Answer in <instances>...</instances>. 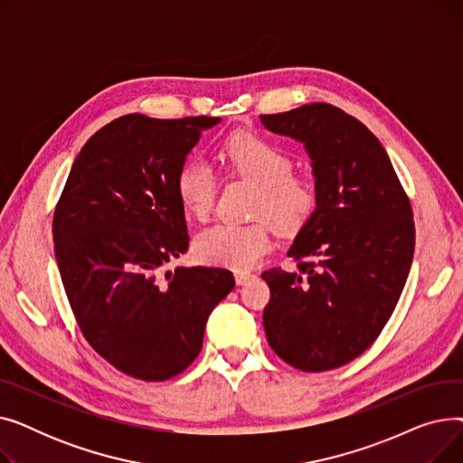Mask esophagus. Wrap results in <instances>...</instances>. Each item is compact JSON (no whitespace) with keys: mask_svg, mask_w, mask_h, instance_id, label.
Listing matches in <instances>:
<instances>
[{"mask_svg":"<svg viewBox=\"0 0 463 463\" xmlns=\"http://www.w3.org/2000/svg\"><path fill=\"white\" fill-rule=\"evenodd\" d=\"M253 278L251 272H234V279L238 285H246Z\"/></svg>","mask_w":463,"mask_h":463,"instance_id":"obj_1","label":"esophagus"}]
</instances>
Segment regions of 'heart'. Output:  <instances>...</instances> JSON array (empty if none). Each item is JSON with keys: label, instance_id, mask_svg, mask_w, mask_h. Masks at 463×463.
Listing matches in <instances>:
<instances>
[{"label": "heart", "instance_id": "1", "mask_svg": "<svg viewBox=\"0 0 463 463\" xmlns=\"http://www.w3.org/2000/svg\"><path fill=\"white\" fill-rule=\"evenodd\" d=\"M232 175L257 187L253 217L266 219L278 232L293 234L311 217L317 194L309 180L290 175L293 157L274 142L253 133H236L222 148ZM176 193L185 212L206 219L217 194L213 170L199 161H187L176 176ZM270 250L264 222L251 225L217 223L194 238L193 251L199 260L234 270H246Z\"/></svg>", "mask_w": 463, "mask_h": 463}]
</instances>
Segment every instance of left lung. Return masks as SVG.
<instances>
[{
    "instance_id": "obj_1",
    "label": "left lung",
    "mask_w": 463,
    "mask_h": 463,
    "mask_svg": "<svg viewBox=\"0 0 463 463\" xmlns=\"http://www.w3.org/2000/svg\"><path fill=\"white\" fill-rule=\"evenodd\" d=\"M260 121L304 144L317 194L287 253L298 272L260 274L266 339L302 372L334 370L375 342L400 300L415 253L411 203L377 137L342 109L311 103Z\"/></svg>"
}]
</instances>
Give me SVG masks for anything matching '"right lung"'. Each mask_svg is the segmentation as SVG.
I'll list each match as a JSON object with an SVG mask.
<instances>
[{"label":"right lung","instance_id":"obj_1","mask_svg":"<svg viewBox=\"0 0 463 463\" xmlns=\"http://www.w3.org/2000/svg\"><path fill=\"white\" fill-rule=\"evenodd\" d=\"M222 118L121 116L77 156L52 234L63 288L86 342L142 381L182 373L203 349L232 272L166 264L189 248L176 176L201 133Z\"/></svg>","mask_w":463,"mask_h":463}]
</instances>
